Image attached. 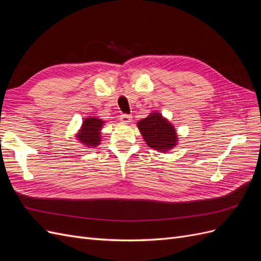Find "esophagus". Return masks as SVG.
<instances>
[{"label":"esophagus","mask_w":261,"mask_h":261,"mask_svg":"<svg viewBox=\"0 0 261 261\" xmlns=\"http://www.w3.org/2000/svg\"><path fill=\"white\" fill-rule=\"evenodd\" d=\"M120 121L124 124H128L132 121V115L129 114H122L120 116Z\"/></svg>","instance_id":"esophagus-1"}]
</instances>
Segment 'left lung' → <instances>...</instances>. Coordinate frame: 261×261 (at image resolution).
Listing matches in <instances>:
<instances>
[{
  "mask_svg": "<svg viewBox=\"0 0 261 261\" xmlns=\"http://www.w3.org/2000/svg\"><path fill=\"white\" fill-rule=\"evenodd\" d=\"M137 126L150 148L165 152L177 144L174 126L160 113L152 112L144 120L139 121Z\"/></svg>",
  "mask_w": 261,
  "mask_h": 261,
  "instance_id": "obj_1",
  "label": "left lung"
}]
</instances>
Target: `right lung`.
I'll return each instance as SVG.
<instances>
[{
    "label": "right lung",
    "instance_id": "add662e5",
    "mask_svg": "<svg viewBox=\"0 0 261 261\" xmlns=\"http://www.w3.org/2000/svg\"><path fill=\"white\" fill-rule=\"evenodd\" d=\"M105 122L94 116L87 117L83 122L82 128L76 135L77 140L81 141L85 147L94 148L98 146L101 141L100 130L103 126Z\"/></svg>",
    "mask_w": 261,
    "mask_h": 261
}]
</instances>
